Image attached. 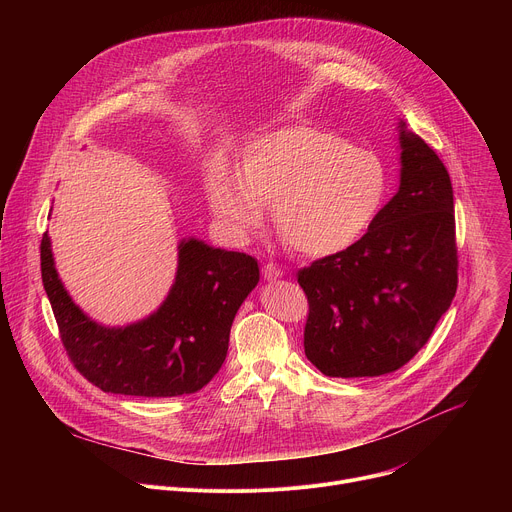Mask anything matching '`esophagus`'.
Instances as JSON below:
<instances>
[{"label":"esophagus","instance_id":"34e87169","mask_svg":"<svg viewBox=\"0 0 512 512\" xmlns=\"http://www.w3.org/2000/svg\"><path fill=\"white\" fill-rule=\"evenodd\" d=\"M263 275H265L267 281H275V279L283 277V269L277 267L275 263H267V265L263 267Z\"/></svg>","mask_w":512,"mask_h":512}]
</instances>
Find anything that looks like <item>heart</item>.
Returning a JSON list of instances; mask_svg holds the SVG:
<instances>
[{"label": "heart", "mask_w": 512, "mask_h": 512, "mask_svg": "<svg viewBox=\"0 0 512 512\" xmlns=\"http://www.w3.org/2000/svg\"><path fill=\"white\" fill-rule=\"evenodd\" d=\"M385 198L379 158L314 125H289L253 137L237 174L216 168L208 182L214 216L247 237L271 204L279 237L304 255L328 257L369 231Z\"/></svg>", "instance_id": "heart-1"}]
</instances>
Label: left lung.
Instances as JSON below:
<instances>
[{"label":"left lung","instance_id":"1","mask_svg":"<svg viewBox=\"0 0 512 512\" xmlns=\"http://www.w3.org/2000/svg\"><path fill=\"white\" fill-rule=\"evenodd\" d=\"M399 190L352 247L298 273L308 360L326 377H381L429 340L458 287L452 180L399 119Z\"/></svg>","mask_w":512,"mask_h":512}]
</instances>
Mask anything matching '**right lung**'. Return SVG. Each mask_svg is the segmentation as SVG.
I'll list each match as a JSON object with an SVG mask.
<instances>
[{"label": "right lung", "mask_w": 512, "mask_h": 512, "mask_svg": "<svg viewBox=\"0 0 512 512\" xmlns=\"http://www.w3.org/2000/svg\"><path fill=\"white\" fill-rule=\"evenodd\" d=\"M40 261L72 364L101 391L131 397H178L208 385L227 358L235 314L259 283L251 255L188 237L178 243L176 277L160 308L127 326H105L68 296L48 233Z\"/></svg>", "instance_id": "obj_1"}]
</instances>
